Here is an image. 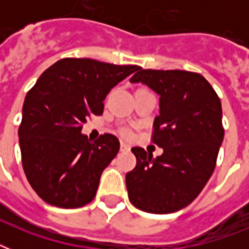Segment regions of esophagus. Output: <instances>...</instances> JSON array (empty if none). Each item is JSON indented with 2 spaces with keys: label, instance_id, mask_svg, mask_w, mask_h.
Instances as JSON below:
<instances>
[{
  "label": "esophagus",
  "instance_id": "1",
  "mask_svg": "<svg viewBox=\"0 0 249 249\" xmlns=\"http://www.w3.org/2000/svg\"><path fill=\"white\" fill-rule=\"evenodd\" d=\"M120 150H121V151H130V146H129L126 142H121Z\"/></svg>",
  "mask_w": 249,
  "mask_h": 249
}]
</instances>
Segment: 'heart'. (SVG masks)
<instances>
[{
	"mask_svg": "<svg viewBox=\"0 0 249 249\" xmlns=\"http://www.w3.org/2000/svg\"><path fill=\"white\" fill-rule=\"evenodd\" d=\"M123 134H124V136H128L129 132H128V130H123Z\"/></svg>",
	"mask_w": 249,
	"mask_h": 249,
	"instance_id": "heart-1",
	"label": "heart"
}]
</instances>
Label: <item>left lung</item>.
Segmentation results:
<instances>
[{"label":"left lung","mask_w":249,"mask_h":249,"mask_svg":"<svg viewBox=\"0 0 249 249\" xmlns=\"http://www.w3.org/2000/svg\"><path fill=\"white\" fill-rule=\"evenodd\" d=\"M130 83L160 95L152 142L163 154L154 159L132 148L137 165L125 177L129 200L143 212H177L200 194L216 166L225 134L220 98L203 76L181 70L138 68Z\"/></svg>","instance_id":"obj_1"}]
</instances>
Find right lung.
<instances>
[{
    "label": "right lung",
    "mask_w": 249,
    "mask_h": 249,
    "mask_svg": "<svg viewBox=\"0 0 249 249\" xmlns=\"http://www.w3.org/2000/svg\"><path fill=\"white\" fill-rule=\"evenodd\" d=\"M138 68L64 58L27 93L19 126L21 164L29 185L48 204L79 208L94 199L120 142L112 134L91 142L81 129L88 117L103 113L109 90Z\"/></svg>",
    "instance_id": "add662e5"
}]
</instances>
